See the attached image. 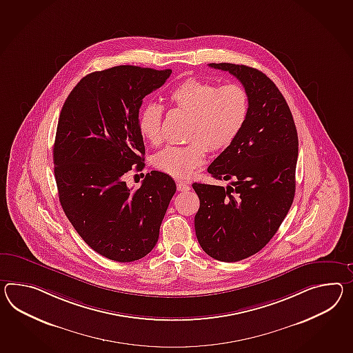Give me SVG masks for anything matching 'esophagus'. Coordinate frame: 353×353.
I'll use <instances>...</instances> for the list:
<instances>
[{
    "label": "esophagus",
    "instance_id": "esophagus-1",
    "mask_svg": "<svg viewBox=\"0 0 353 353\" xmlns=\"http://www.w3.org/2000/svg\"><path fill=\"white\" fill-rule=\"evenodd\" d=\"M177 190L179 191H189L190 185L185 181H177Z\"/></svg>",
    "mask_w": 353,
    "mask_h": 353
}]
</instances>
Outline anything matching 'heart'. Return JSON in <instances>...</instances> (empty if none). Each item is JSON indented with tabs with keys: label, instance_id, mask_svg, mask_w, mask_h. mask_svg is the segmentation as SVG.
I'll return each mask as SVG.
<instances>
[{
	"label": "heart",
	"instance_id": "heart-1",
	"mask_svg": "<svg viewBox=\"0 0 353 353\" xmlns=\"http://www.w3.org/2000/svg\"><path fill=\"white\" fill-rule=\"evenodd\" d=\"M173 108L189 114L185 145H168L153 158L155 168L176 179H188L204 163L209 150H222L240 135L249 114V95L240 84L216 86L191 78L170 93ZM163 108L149 103L139 114L141 137L157 145L162 140Z\"/></svg>",
	"mask_w": 353,
	"mask_h": 353
}]
</instances>
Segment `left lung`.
Wrapping results in <instances>:
<instances>
[{"label": "left lung", "mask_w": 353, "mask_h": 353, "mask_svg": "<svg viewBox=\"0 0 353 353\" xmlns=\"http://www.w3.org/2000/svg\"><path fill=\"white\" fill-rule=\"evenodd\" d=\"M239 79L249 95L240 135L208 167L223 186L192 183L200 207L195 232L209 256L232 263L267 245L292 205L299 138L292 113L274 83L245 65L209 63Z\"/></svg>", "instance_id": "1"}]
</instances>
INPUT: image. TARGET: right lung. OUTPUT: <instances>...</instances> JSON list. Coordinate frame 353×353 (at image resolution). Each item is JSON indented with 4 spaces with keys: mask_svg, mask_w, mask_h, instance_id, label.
<instances>
[{
    "mask_svg": "<svg viewBox=\"0 0 353 353\" xmlns=\"http://www.w3.org/2000/svg\"><path fill=\"white\" fill-rule=\"evenodd\" d=\"M172 70L131 65L95 71L79 81L61 110L53 145L61 207L86 243L120 263L144 258L158 241L176 183L148 173L138 190L123 174L144 168L139 130L143 98Z\"/></svg>",
    "mask_w": 353,
    "mask_h": 353,
    "instance_id": "right-lung-1",
    "label": "right lung"
}]
</instances>
